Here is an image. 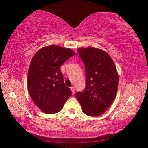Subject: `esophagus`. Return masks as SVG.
Instances as JSON below:
<instances>
[{
    "instance_id": "1",
    "label": "esophagus",
    "mask_w": 148,
    "mask_h": 148,
    "mask_svg": "<svg viewBox=\"0 0 148 148\" xmlns=\"http://www.w3.org/2000/svg\"><path fill=\"white\" fill-rule=\"evenodd\" d=\"M71 91H72L73 94H75V88H74V87H71Z\"/></svg>"
}]
</instances>
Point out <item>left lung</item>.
<instances>
[{"mask_svg": "<svg viewBox=\"0 0 148 148\" xmlns=\"http://www.w3.org/2000/svg\"><path fill=\"white\" fill-rule=\"evenodd\" d=\"M86 69V88L76 98L86 115L98 116L109 108L116 97L119 76L108 54L95 48H79Z\"/></svg>", "mask_w": 148, "mask_h": 148, "instance_id": "1", "label": "left lung"}]
</instances>
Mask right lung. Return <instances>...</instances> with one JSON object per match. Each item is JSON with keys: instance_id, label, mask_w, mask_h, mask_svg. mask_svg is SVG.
I'll use <instances>...</instances> for the list:
<instances>
[{"instance_id": "add662e5", "label": "right lung", "mask_w": 148, "mask_h": 148, "mask_svg": "<svg viewBox=\"0 0 148 148\" xmlns=\"http://www.w3.org/2000/svg\"><path fill=\"white\" fill-rule=\"evenodd\" d=\"M75 54L69 48L51 45L41 48L32 58L27 75L28 91L43 112H59L71 95V90L64 85L60 66Z\"/></svg>"}]
</instances>
